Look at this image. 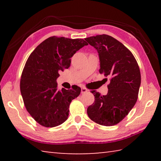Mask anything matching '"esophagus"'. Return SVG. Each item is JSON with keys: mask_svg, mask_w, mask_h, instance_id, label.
I'll use <instances>...</instances> for the list:
<instances>
[{"mask_svg": "<svg viewBox=\"0 0 161 161\" xmlns=\"http://www.w3.org/2000/svg\"><path fill=\"white\" fill-rule=\"evenodd\" d=\"M88 91H89L88 89H86L85 87H82V88H81V94L86 93V92H87Z\"/></svg>", "mask_w": 161, "mask_h": 161, "instance_id": "esophagus-1", "label": "esophagus"}]
</instances>
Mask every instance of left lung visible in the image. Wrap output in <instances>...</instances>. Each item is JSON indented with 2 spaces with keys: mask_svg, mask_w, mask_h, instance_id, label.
Returning a JSON list of instances; mask_svg holds the SVG:
<instances>
[{
  "mask_svg": "<svg viewBox=\"0 0 161 161\" xmlns=\"http://www.w3.org/2000/svg\"><path fill=\"white\" fill-rule=\"evenodd\" d=\"M85 40L99 53V73L110 77L107 95L92 91L94 102L87 108V114L98 124L114 126L129 114L137 102L141 85L139 67L131 52L110 35L103 34Z\"/></svg>",
  "mask_w": 161,
  "mask_h": 161,
  "instance_id": "1",
  "label": "left lung"
}]
</instances>
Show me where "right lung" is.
I'll use <instances>...</instances> for the list:
<instances>
[{
  "mask_svg": "<svg viewBox=\"0 0 161 161\" xmlns=\"http://www.w3.org/2000/svg\"><path fill=\"white\" fill-rule=\"evenodd\" d=\"M88 43L83 39L53 36L31 54L23 68L20 92L27 111L42 126L54 127L66 121L71 102L80 95L81 88L58 91L59 72L70 67L71 58Z\"/></svg>",
  "mask_w": 161,
  "mask_h": 161,
  "instance_id": "1",
  "label": "right lung"
}]
</instances>
